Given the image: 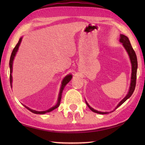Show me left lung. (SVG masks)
Returning a JSON list of instances; mask_svg holds the SVG:
<instances>
[{"mask_svg":"<svg viewBox=\"0 0 145 145\" xmlns=\"http://www.w3.org/2000/svg\"><path fill=\"white\" fill-rule=\"evenodd\" d=\"M120 42L122 43L123 47L125 49L127 52L128 53V55L129 56L130 60H131V66H132V73H131V84H130V88L129 90L127 93V95L123 100L119 102V104L117 105L116 107H115L114 110L117 109L118 107L120 106L121 104H123V103L126 101V100L129 99L130 97H131L132 93L134 91L135 87H136V75H137V56L136 53H135L134 50L132 46L131 45V43H130V41L127 36L123 35V34H120ZM86 103L88 105V107L89 108V109L91 110L93 112H96L98 114H108L109 112H101L97 110H95L90 107V105L88 104V103L86 101Z\"/></svg>","mask_w":145,"mask_h":145,"instance_id":"obj_1","label":"left lung"}]
</instances>
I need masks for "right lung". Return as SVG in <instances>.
Instances as JSON below:
<instances>
[{
    "mask_svg": "<svg viewBox=\"0 0 145 145\" xmlns=\"http://www.w3.org/2000/svg\"><path fill=\"white\" fill-rule=\"evenodd\" d=\"M22 40V37H21L20 38V40L18 41V43L16 44V45L15 46V47L14 48L13 52L11 53V57H10V60H9V68H10V84H11V87L12 88V82H13V77H12V72H13V61H14V57H15V56L17 52H18V48H19V46L20 45L21 43V41ZM72 75L71 74H68L67 75L66 77L63 78L62 82H61V88H60V91H59V96H58V99H57V104H56L54 106L52 107L50 109H48V110H46V111H35V110H33V109H31L30 108L27 107L26 105H24V107L25 108H27L28 110H29L31 112H33L34 114H45L46 112H51L53 110H54L56 108H57L60 105V102H61V96H62V93H63V91L64 89V88H65V86L67 85L68 82H69L71 79H72Z\"/></svg>",
    "mask_w": 145,
    "mask_h": 145,
    "instance_id": "right-lung-1",
    "label": "right lung"
}]
</instances>
